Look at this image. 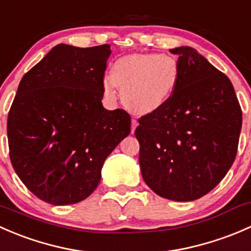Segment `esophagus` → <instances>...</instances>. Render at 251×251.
<instances>
[{
    "label": "esophagus",
    "mask_w": 251,
    "mask_h": 251,
    "mask_svg": "<svg viewBox=\"0 0 251 251\" xmlns=\"http://www.w3.org/2000/svg\"><path fill=\"white\" fill-rule=\"evenodd\" d=\"M138 126V121L136 120V119H132V126H131V132H135V130H136V127H137Z\"/></svg>",
    "instance_id": "1"
}]
</instances>
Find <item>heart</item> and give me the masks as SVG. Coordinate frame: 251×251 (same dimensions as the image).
<instances>
[{"label": "heart", "mask_w": 251, "mask_h": 251, "mask_svg": "<svg viewBox=\"0 0 251 251\" xmlns=\"http://www.w3.org/2000/svg\"><path fill=\"white\" fill-rule=\"evenodd\" d=\"M181 77L177 60L160 53H138L116 60L111 76L104 78V91L114 95L123 88L126 107L135 113H151L163 107L175 93Z\"/></svg>", "instance_id": "heart-1"}]
</instances>
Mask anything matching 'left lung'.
Returning <instances> with one entry per match:
<instances>
[{
  "label": "left lung",
  "instance_id": "8db88e82",
  "mask_svg": "<svg viewBox=\"0 0 251 251\" xmlns=\"http://www.w3.org/2000/svg\"><path fill=\"white\" fill-rule=\"evenodd\" d=\"M178 55L173 97L138 119L142 177L163 198L191 201L214 189L237 155L242 109L229 78L192 47Z\"/></svg>",
  "mask_w": 251,
  "mask_h": 251
}]
</instances>
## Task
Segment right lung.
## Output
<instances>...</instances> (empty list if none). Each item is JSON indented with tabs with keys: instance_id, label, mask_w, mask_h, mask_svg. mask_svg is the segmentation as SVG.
Instances as JSON below:
<instances>
[{
	"instance_id": "right-lung-1",
	"label": "right lung",
	"mask_w": 251,
	"mask_h": 251,
	"mask_svg": "<svg viewBox=\"0 0 251 251\" xmlns=\"http://www.w3.org/2000/svg\"><path fill=\"white\" fill-rule=\"evenodd\" d=\"M110 53L109 45H57L20 81L7 120L9 156L26 188L48 204L91 196L107 156L130 133V114L102 104Z\"/></svg>"
}]
</instances>
